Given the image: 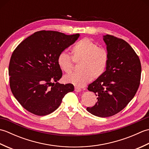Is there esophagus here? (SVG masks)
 <instances>
[{"mask_svg": "<svg viewBox=\"0 0 149 149\" xmlns=\"http://www.w3.org/2000/svg\"><path fill=\"white\" fill-rule=\"evenodd\" d=\"M81 91V88L78 87H75V91H76V92H80Z\"/></svg>", "mask_w": 149, "mask_h": 149, "instance_id": "obj_1", "label": "esophagus"}]
</instances>
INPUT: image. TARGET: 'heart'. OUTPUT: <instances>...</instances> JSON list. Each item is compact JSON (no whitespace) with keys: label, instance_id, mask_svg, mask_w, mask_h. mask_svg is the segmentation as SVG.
Instances as JSON below:
<instances>
[{"label":"heart","instance_id":"heart-1","mask_svg":"<svg viewBox=\"0 0 149 149\" xmlns=\"http://www.w3.org/2000/svg\"><path fill=\"white\" fill-rule=\"evenodd\" d=\"M72 58L62 52L57 59L58 66L63 72L72 71L75 63H80L79 73L65 75L64 80L78 87H83L91 80L102 76L107 68L109 54L93 40L83 38L75 44L71 50Z\"/></svg>","mask_w":149,"mask_h":149}]
</instances>
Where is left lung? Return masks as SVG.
Here are the masks:
<instances>
[{
  "mask_svg": "<svg viewBox=\"0 0 149 149\" xmlns=\"http://www.w3.org/2000/svg\"><path fill=\"white\" fill-rule=\"evenodd\" d=\"M109 61L103 75L89 84L88 90L97 96V102L86 109L99 117L111 116L133 99L140 84V58L125 40L109 34L103 36Z\"/></svg>",
  "mask_w": 149,
  "mask_h": 149,
  "instance_id": "left-lung-1",
  "label": "left lung"
}]
</instances>
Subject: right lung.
Wrapping results in <instances>:
<instances>
[{
  "label": "right lung",
  "instance_id": "1",
  "mask_svg": "<svg viewBox=\"0 0 149 149\" xmlns=\"http://www.w3.org/2000/svg\"><path fill=\"white\" fill-rule=\"evenodd\" d=\"M79 36L40 31L15 49L9 65V86L24 109L38 116L49 115L58 108L66 93L74 90L73 84L58 82L63 73L57 59Z\"/></svg>",
  "mask_w": 149,
  "mask_h": 149
}]
</instances>
